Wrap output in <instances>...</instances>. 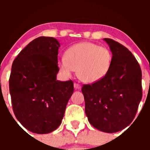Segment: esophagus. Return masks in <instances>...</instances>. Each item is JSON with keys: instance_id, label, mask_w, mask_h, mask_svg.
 <instances>
[{"instance_id": "esophagus-1", "label": "esophagus", "mask_w": 150, "mask_h": 150, "mask_svg": "<svg viewBox=\"0 0 150 150\" xmlns=\"http://www.w3.org/2000/svg\"><path fill=\"white\" fill-rule=\"evenodd\" d=\"M74 88H75V89H81V86L80 84L77 83H74Z\"/></svg>"}]
</instances>
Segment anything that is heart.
I'll return each instance as SVG.
<instances>
[{
    "label": "heart",
    "mask_w": 150,
    "mask_h": 150,
    "mask_svg": "<svg viewBox=\"0 0 150 150\" xmlns=\"http://www.w3.org/2000/svg\"><path fill=\"white\" fill-rule=\"evenodd\" d=\"M112 55L110 49L91 42H82L67 50L65 58L59 62L60 70L69 77L77 69L81 81L88 83L100 81L111 67Z\"/></svg>",
    "instance_id": "obj_1"
}]
</instances>
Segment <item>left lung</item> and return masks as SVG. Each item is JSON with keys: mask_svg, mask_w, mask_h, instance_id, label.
<instances>
[{"mask_svg": "<svg viewBox=\"0 0 150 150\" xmlns=\"http://www.w3.org/2000/svg\"><path fill=\"white\" fill-rule=\"evenodd\" d=\"M112 54L111 67L100 81L83 85L85 112L89 122L105 133L124 129L133 121L142 97V70L127 48L104 38Z\"/></svg>", "mask_w": 150, "mask_h": 150, "instance_id": "left-lung-1", "label": "left lung"}]
</instances>
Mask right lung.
Returning a JSON list of instances; mask_svg holds the SVG:
<instances>
[{"mask_svg":"<svg viewBox=\"0 0 150 150\" xmlns=\"http://www.w3.org/2000/svg\"><path fill=\"white\" fill-rule=\"evenodd\" d=\"M57 39L35 38L13 62L9 91L13 111L25 128L35 134H48L61 124L74 91L72 81H57Z\"/></svg>","mask_w":150,"mask_h":150,"instance_id":"add662e5","label":"right lung"}]
</instances>
